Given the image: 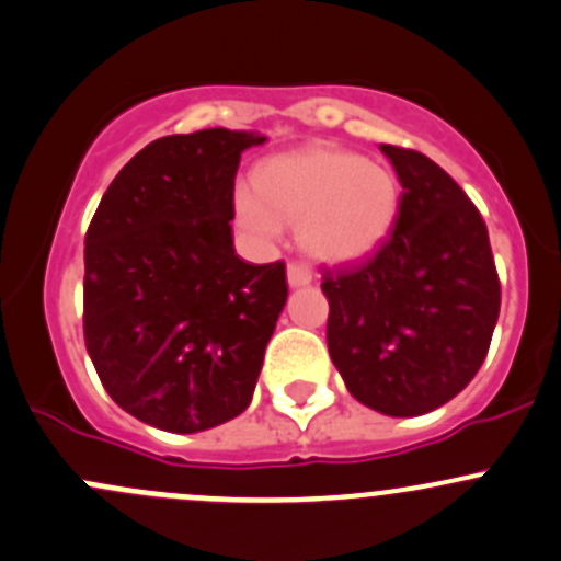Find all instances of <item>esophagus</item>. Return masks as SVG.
Masks as SVG:
<instances>
[{
  "instance_id": "1",
  "label": "esophagus",
  "mask_w": 561,
  "mask_h": 561,
  "mask_svg": "<svg viewBox=\"0 0 561 561\" xmlns=\"http://www.w3.org/2000/svg\"><path fill=\"white\" fill-rule=\"evenodd\" d=\"M313 283V270L302 262H288V286H308Z\"/></svg>"
}]
</instances>
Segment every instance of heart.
I'll return each mask as SVG.
<instances>
[{"label":"heart","mask_w":561,"mask_h":561,"mask_svg":"<svg viewBox=\"0 0 561 561\" xmlns=\"http://www.w3.org/2000/svg\"><path fill=\"white\" fill-rule=\"evenodd\" d=\"M234 196L242 227L262 240L299 224V242L323 262H354L389 238L400 181L389 167L332 146L275 156Z\"/></svg>","instance_id":"heart-1"}]
</instances>
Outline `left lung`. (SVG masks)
<instances>
[{
  "label": "left lung",
  "instance_id": "obj_1",
  "mask_svg": "<svg viewBox=\"0 0 561 561\" xmlns=\"http://www.w3.org/2000/svg\"><path fill=\"white\" fill-rule=\"evenodd\" d=\"M402 183L400 213L373 256L323 270L327 345L362 405L421 415L459 394L492 345L500 316L486 221L424 153L380 146Z\"/></svg>",
  "mask_w": 561,
  "mask_h": 561
}]
</instances>
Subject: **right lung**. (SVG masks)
Masks as SVG:
<instances>
[{"instance_id":"1","label":"right lung","mask_w":561,"mask_h":561,"mask_svg":"<svg viewBox=\"0 0 561 561\" xmlns=\"http://www.w3.org/2000/svg\"><path fill=\"white\" fill-rule=\"evenodd\" d=\"M264 137H159L110 183L85 232L83 337L135 419L192 435L251 402L288 297L286 264L234 253L240 153Z\"/></svg>"}]
</instances>
